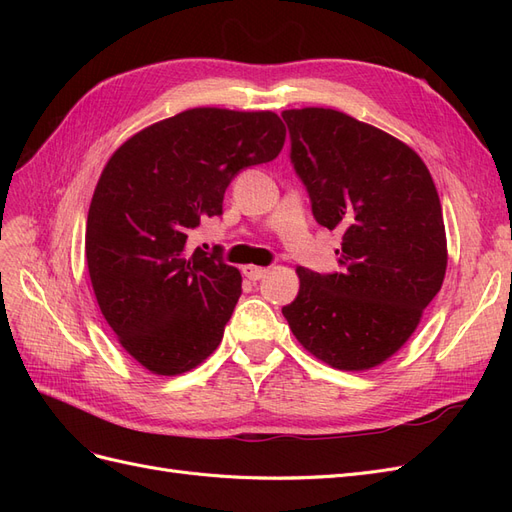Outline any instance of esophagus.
<instances>
[{
  "instance_id": "34e87169",
  "label": "esophagus",
  "mask_w": 512,
  "mask_h": 512,
  "mask_svg": "<svg viewBox=\"0 0 512 512\" xmlns=\"http://www.w3.org/2000/svg\"><path fill=\"white\" fill-rule=\"evenodd\" d=\"M241 271H243V275L247 277V280H252V282L262 280V277H265V275L269 273V269H265V267H256V265H245Z\"/></svg>"
}]
</instances>
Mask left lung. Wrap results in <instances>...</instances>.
I'll return each instance as SVG.
<instances>
[{
    "label": "left lung",
    "instance_id": "8db88e82",
    "mask_svg": "<svg viewBox=\"0 0 512 512\" xmlns=\"http://www.w3.org/2000/svg\"><path fill=\"white\" fill-rule=\"evenodd\" d=\"M282 117L316 222L344 232V271L297 267L299 294L282 314L318 361L344 371L378 367L408 342L444 282L436 183L412 147L342 111L307 106Z\"/></svg>",
    "mask_w": 512,
    "mask_h": 512
}]
</instances>
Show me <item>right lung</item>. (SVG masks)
<instances>
[{"label": "right lung", "mask_w": 512, "mask_h": 512, "mask_svg": "<svg viewBox=\"0 0 512 512\" xmlns=\"http://www.w3.org/2000/svg\"><path fill=\"white\" fill-rule=\"evenodd\" d=\"M284 141L271 111L198 106L108 158L87 213L89 280L117 342L151 374H185L220 346L241 273L190 250L188 232L222 213L239 170L275 160Z\"/></svg>", "instance_id": "obj_1"}]
</instances>
